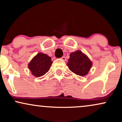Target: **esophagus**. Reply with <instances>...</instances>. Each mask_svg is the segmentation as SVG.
Wrapping results in <instances>:
<instances>
[{
	"mask_svg": "<svg viewBox=\"0 0 122 122\" xmlns=\"http://www.w3.org/2000/svg\"><path fill=\"white\" fill-rule=\"evenodd\" d=\"M61 59H62L63 61H66V57L65 56H62L61 57Z\"/></svg>",
	"mask_w": 122,
	"mask_h": 122,
	"instance_id": "esophagus-1",
	"label": "esophagus"
}]
</instances>
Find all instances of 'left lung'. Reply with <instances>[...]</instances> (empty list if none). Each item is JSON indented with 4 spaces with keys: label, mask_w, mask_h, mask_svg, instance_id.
<instances>
[{
    "label": "left lung",
    "mask_w": 122,
    "mask_h": 122,
    "mask_svg": "<svg viewBox=\"0 0 122 122\" xmlns=\"http://www.w3.org/2000/svg\"><path fill=\"white\" fill-rule=\"evenodd\" d=\"M92 62L89 57L81 51L70 53L67 65L72 72L80 76L88 74L92 66Z\"/></svg>",
    "instance_id": "8db88e82"
}]
</instances>
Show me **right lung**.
Listing matches in <instances>:
<instances>
[{
    "label": "right lung",
    "mask_w": 122,
    "mask_h": 122,
    "mask_svg": "<svg viewBox=\"0 0 122 122\" xmlns=\"http://www.w3.org/2000/svg\"><path fill=\"white\" fill-rule=\"evenodd\" d=\"M52 63L51 57L42 53H39L29 63L28 68L32 75L40 77L49 71Z\"/></svg>",
    "instance_id": "right-lung-1"
}]
</instances>
